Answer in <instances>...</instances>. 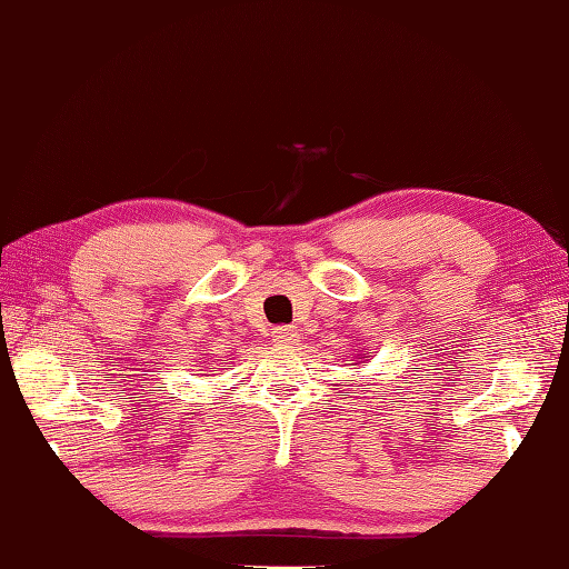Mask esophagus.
Wrapping results in <instances>:
<instances>
[{
    "instance_id": "34e87169",
    "label": "esophagus",
    "mask_w": 569,
    "mask_h": 569,
    "mask_svg": "<svg viewBox=\"0 0 569 569\" xmlns=\"http://www.w3.org/2000/svg\"><path fill=\"white\" fill-rule=\"evenodd\" d=\"M299 339V331L295 327H274L272 329V341L280 343V346H289V343H297Z\"/></svg>"
}]
</instances>
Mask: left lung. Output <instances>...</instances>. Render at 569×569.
I'll return each instance as SVG.
<instances>
[{
	"mask_svg": "<svg viewBox=\"0 0 569 569\" xmlns=\"http://www.w3.org/2000/svg\"><path fill=\"white\" fill-rule=\"evenodd\" d=\"M363 358H368V356H363Z\"/></svg>",
	"mask_w": 569,
	"mask_h": 569,
	"instance_id": "8db88e82",
	"label": "left lung"
}]
</instances>
